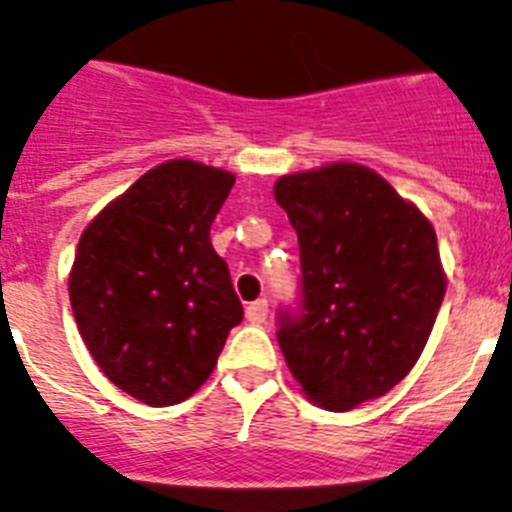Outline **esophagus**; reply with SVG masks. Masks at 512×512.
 I'll list each match as a JSON object with an SVG mask.
<instances>
[{
	"mask_svg": "<svg viewBox=\"0 0 512 512\" xmlns=\"http://www.w3.org/2000/svg\"><path fill=\"white\" fill-rule=\"evenodd\" d=\"M266 315H269V305H266V300H256V302H251V305L246 307L248 323L261 325L266 320Z\"/></svg>",
	"mask_w": 512,
	"mask_h": 512,
	"instance_id": "esophagus-1",
	"label": "esophagus"
}]
</instances>
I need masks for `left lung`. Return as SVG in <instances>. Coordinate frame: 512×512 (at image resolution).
<instances>
[{
  "instance_id": "8db88e82",
  "label": "left lung",
  "mask_w": 512,
  "mask_h": 512,
  "mask_svg": "<svg viewBox=\"0 0 512 512\" xmlns=\"http://www.w3.org/2000/svg\"><path fill=\"white\" fill-rule=\"evenodd\" d=\"M274 200L300 243L302 312L282 315L277 338L302 395L333 413L387 395L446 295L431 220L354 161L279 176Z\"/></svg>"
}]
</instances>
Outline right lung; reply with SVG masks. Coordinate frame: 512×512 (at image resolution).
Here are the masks:
<instances>
[{
    "label": "right lung",
    "instance_id": "1",
    "mask_svg": "<svg viewBox=\"0 0 512 512\" xmlns=\"http://www.w3.org/2000/svg\"><path fill=\"white\" fill-rule=\"evenodd\" d=\"M235 176L192 158L153 166L89 220L69 271L76 328L115 387L151 408L210 379L243 307L210 243Z\"/></svg>",
    "mask_w": 512,
    "mask_h": 512
}]
</instances>
